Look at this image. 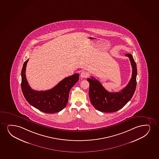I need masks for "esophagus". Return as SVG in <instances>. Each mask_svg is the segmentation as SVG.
Listing matches in <instances>:
<instances>
[{"label":"esophagus","mask_w":159,"mask_h":159,"mask_svg":"<svg viewBox=\"0 0 159 159\" xmlns=\"http://www.w3.org/2000/svg\"><path fill=\"white\" fill-rule=\"evenodd\" d=\"M88 76V73L86 71H82L80 74V77L82 78H86Z\"/></svg>","instance_id":"1"}]
</instances>
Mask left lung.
<instances>
[{
	"label": "left lung",
	"mask_w": 159,
	"mask_h": 159,
	"mask_svg": "<svg viewBox=\"0 0 159 159\" xmlns=\"http://www.w3.org/2000/svg\"><path fill=\"white\" fill-rule=\"evenodd\" d=\"M125 55L131 61L132 75L129 84L119 92H108L93 77L87 79L90 84L89 95L90 102L97 110L103 112H116L124 107L134 95L137 86V65L131 54Z\"/></svg>",
	"instance_id": "obj_1"
}]
</instances>
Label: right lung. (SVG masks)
Masks as SVG:
<instances>
[{
  "label": "right lung",
  "mask_w": 159,
  "mask_h": 159,
  "mask_svg": "<svg viewBox=\"0 0 159 159\" xmlns=\"http://www.w3.org/2000/svg\"><path fill=\"white\" fill-rule=\"evenodd\" d=\"M28 60V59L24 63L21 73V89L26 101L43 112L54 113L62 110L68 101L69 91L79 80V74L67 77L48 90H34L28 84L25 74Z\"/></svg>",
  "instance_id": "1"
}]
</instances>
